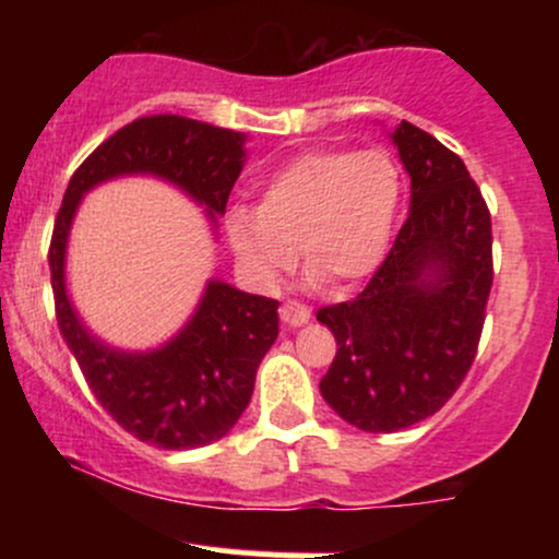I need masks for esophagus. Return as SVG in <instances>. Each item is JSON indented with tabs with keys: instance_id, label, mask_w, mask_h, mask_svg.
<instances>
[{
	"instance_id": "obj_1",
	"label": "esophagus",
	"mask_w": 559,
	"mask_h": 559,
	"mask_svg": "<svg viewBox=\"0 0 559 559\" xmlns=\"http://www.w3.org/2000/svg\"><path fill=\"white\" fill-rule=\"evenodd\" d=\"M281 320H284L286 325H292V329H299V325H305L307 320H310V307L299 305V301H286V305H281Z\"/></svg>"
}]
</instances>
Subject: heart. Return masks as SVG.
<instances>
[{
  "label": "heart",
  "instance_id": "1",
  "mask_svg": "<svg viewBox=\"0 0 559 559\" xmlns=\"http://www.w3.org/2000/svg\"><path fill=\"white\" fill-rule=\"evenodd\" d=\"M400 189L394 159L381 150L305 152L267 178L258 213L230 210L223 228L252 284H278L299 249L312 281L346 288L381 265Z\"/></svg>",
  "mask_w": 559,
  "mask_h": 559
}]
</instances>
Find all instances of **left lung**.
I'll return each mask as SVG.
<instances>
[{
    "label": "left lung",
    "mask_w": 559,
    "mask_h": 559,
    "mask_svg": "<svg viewBox=\"0 0 559 559\" xmlns=\"http://www.w3.org/2000/svg\"><path fill=\"white\" fill-rule=\"evenodd\" d=\"M409 215L370 284L318 310L336 338L320 394L338 418L391 433L431 418L476 360L491 292V215L465 163L402 120L389 133Z\"/></svg>",
    "instance_id": "8db88e82"
}]
</instances>
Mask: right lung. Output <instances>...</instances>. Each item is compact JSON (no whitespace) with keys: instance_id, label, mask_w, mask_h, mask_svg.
Segmentation results:
<instances>
[{"instance_id":"1","label":"right lung","mask_w":559,"mask_h":559,"mask_svg":"<svg viewBox=\"0 0 559 559\" xmlns=\"http://www.w3.org/2000/svg\"><path fill=\"white\" fill-rule=\"evenodd\" d=\"M243 144V133L181 115L139 118L83 159L57 213L49 247L57 325L102 407L146 444L197 449L236 426L262 357L278 338V301L210 278L176 336L157 349H118L83 325L68 297L70 226L88 191L123 176L168 181L215 223L247 159Z\"/></svg>"}]
</instances>
